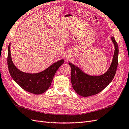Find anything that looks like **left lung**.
Listing matches in <instances>:
<instances>
[{"mask_svg":"<svg viewBox=\"0 0 129 129\" xmlns=\"http://www.w3.org/2000/svg\"><path fill=\"white\" fill-rule=\"evenodd\" d=\"M111 40L115 46L111 64L107 72L99 76H91L84 73L77 66L69 62L71 67V82L74 90L80 96L88 97L97 94L110 83L115 76L118 66V46L114 37Z\"/></svg>","mask_w":129,"mask_h":129,"instance_id":"obj_1","label":"left lung"}]
</instances>
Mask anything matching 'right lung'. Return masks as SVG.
Listing matches in <instances>:
<instances>
[{
    "label": "right lung",
    "mask_w": 129,
    "mask_h": 129,
    "mask_svg": "<svg viewBox=\"0 0 129 129\" xmlns=\"http://www.w3.org/2000/svg\"><path fill=\"white\" fill-rule=\"evenodd\" d=\"M11 44L8 47L7 64L9 72L13 80L25 90L34 94L39 95L47 90L52 83L57 70L64 63L61 59L52 64L46 69L38 73H27L20 71L14 66L12 60L10 50Z\"/></svg>",
    "instance_id": "add662e5"
}]
</instances>
